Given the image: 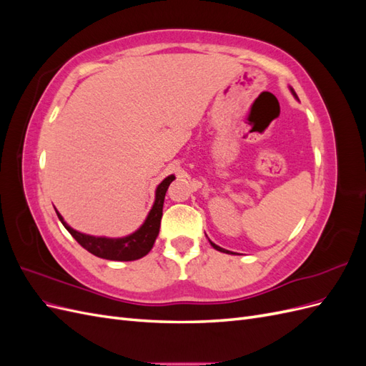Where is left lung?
<instances>
[{"label":"left lung","instance_id":"obj_1","mask_svg":"<svg viewBox=\"0 0 366 366\" xmlns=\"http://www.w3.org/2000/svg\"><path fill=\"white\" fill-rule=\"evenodd\" d=\"M210 244H212L214 246V249H217V250H219V252H226V253H229L227 250H224V249H221L219 246H217V244H214V242H210Z\"/></svg>","mask_w":366,"mask_h":366}]
</instances>
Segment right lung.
<instances>
[{"mask_svg": "<svg viewBox=\"0 0 366 366\" xmlns=\"http://www.w3.org/2000/svg\"><path fill=\"white\" fill-rule=\"evenodd\" d=\"M174 179H175L174 175H169L159 184L156 191V203H154L147 221L137 232L125 238H96V237L81 234V232L71 229L67 223H65L62 217L59 215V212L56 214L64 227L71 234V237L79 242L84 249L96 254V257L104 258V259H112V261H134L145 257L154 246V241H156L160 230L164 195Z\"/></svg>", "mask_w": 366, "mask_h": 366, "instance_id": "obj_1", "label": "right lung"}]
</instances>
